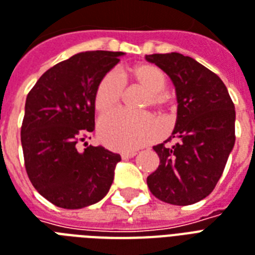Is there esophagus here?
Returning a JSON list of instances; mask_svg holds the SVG:
<instances>
[{"mask_svg":"<svg viewBox=\"0 0 255 255\" xmlns=\"http://www.w3.org/2000/svg\"><path fill=\"white\" fill-rule=\"evenodd\" d=\"M135 155H136L135 151H128V152L122 153V159H124V160H126V159H131V158H133Z\"/></svg>","mask_w":255,"mask_h":255,"instance_id":"34e87169","label":"esophagus"}]
</instances>
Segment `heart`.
Wrapping results in <instances>:
<instances>
[{
	"label": "heart",
	"instance_id": "1",
	"mask_svg": "<svg viewBox=\"0 0 255 255\" xmlns=\"http://www.w3.org/2000/svg\"><path fill=\"white\" fill-rule=\"evenodd\" d=\"M132 81L145 89L143 107L166 110L170 96L164 91L167 76L155 64L143 63L120 72H107L97 83L93 95V104L99 112H108L115 108L124 95V83ZM99 136L104 144L119 151L136 149L158 139L163 131L162 123L148 112H129L118 110L99 120Z\"/></svg>",
	"mask_w": 255,
	"mask_h": 255
}]
</instances>
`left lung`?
I'll return each instance as SVG.
<instances>
[{
    "instance_id": "1",
    "label": "left lung",
    "mask_w": 255,
    "mask_h": 255,
    "mask_svg": "<svg viewBox=\"0 0 255 255\" xmlns=\"http://www.w3.org/2000/svg\"><path fill=\"white\" fill-rule=\"evenodd\" d=\"M170 76L178 118L172 135L153 145L159 163L147 178L149 191L176 206L197 203L211 194L236 143V110L226 85L194 58L176 53L145 54ZM175 138L177 143L167 145Z\"/></svg>"
}]
</instances>
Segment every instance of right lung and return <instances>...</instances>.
Returning a JSON list of instances; mask_svg holds the SVG:
<instances>
[{
	"label": "right lung",
	"mask_w": 255,
	"mask_h": 255,
	"mask_svg": "<svg viewBox=\"0 0 255 255\" xmlns=\"http://www.w3.org/2000/svg\"><path fill=\"white\" fill-rule=\"evenodd\" d=\"M123 54H75L48 69L26 96L21 126L25 170L33 187L57 207L83 209L110 191L120 155L80 144L95 129L97 83Z\"/></svg>",
	"instance_id": "right-lung-1"
}]
</instances>
